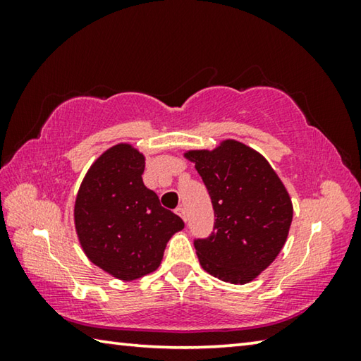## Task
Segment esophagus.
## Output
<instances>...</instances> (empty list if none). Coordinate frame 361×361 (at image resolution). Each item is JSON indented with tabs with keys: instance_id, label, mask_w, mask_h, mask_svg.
<instances>
[{
	"instance_id": "esophagus-1",
	"label": "esophagus",
	"mask_w": 361,
	"mask_h": 361,
	"mask_svg": "<svg viewBox=\"0 0 361 361\" xmlns=\"http://www.w3.org/2000/svg\"><path fill=\"white\" fill-rule=\"evenodd\" d=\"M176 213H178V215L186 221V210L183 209V207H178V209H176Z\"/></svg>"
}]
</instances>
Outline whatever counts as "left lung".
Segmentation results:
<instances>
[{
  "instance_id": "1",
  "label": "left lung",
  "mask_w": 361,
  "mask_h": 361,
  "mask_svg": "<svg viewBox=\"0 0 361 361\" xmlns=\"http://www.w3.org/2000/svg\"><path fill=\"white\" fill-rule=\"evenodd\" d=\"M185 157L202 176L216 216L212 234L194 240L200 266L223 282H252L288 237V191L258 151L235 140H224L212 151H188Z\"/></svg>"
}]
</instances>
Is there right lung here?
Returning <instances> with one entry per match:
<instances>
[{
	"label": "right lung",
	"instance_id": "1",
	"mask_svg": "<svg viewBox=\"0 0 361 361\" xmlns=\"http://www.w3.org/2000/svg\"><path fill=\"white\" fill-rule=\"evenodd\" d=\"M145 156L132 145L106 149L90 166L75 204V226L87 258L119 280L159 267L167 242L185 228L143 183Z\"/></svg>",
	"mask_w": 361,
	"mask_h": 361
}]
</instances>
